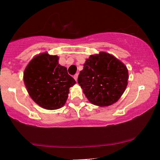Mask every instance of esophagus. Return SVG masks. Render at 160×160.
Instances as JSON below:
<instances>
[{"mask_svg":"<svg viewBox=\"0 0 160 160\" xmlns=\"http://www.w3.org/2000/svg\"><path fill=\"white\" fill-rule=\"evenodd\" d=\"M78 73H76V74H75V75L73 76L74 79H75L76 81H77V80H78Z\"/></svg>","mask_w":160,"mask_h":160,"instance_id":"34e87169","label":"esophagus"}]
</instances>
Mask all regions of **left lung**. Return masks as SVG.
<instances>
[{"label": "left lung", "mask_w": 160, "mask_h": 160, "mask_svg": "<svg viewBox=\"0 0 160 160\" xmlns=\"http://www.w3.org/2000/svg\"><path fill=\"white\" fill-rule=\"evenodd\" d=\"M127 67L106 52L91 55L80 71L78 83L92 103L108 106L119 99L128 80Z\"/></svg>", "instance_id": "1"}]
</instances>
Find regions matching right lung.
Segmentation results:
<instances>
[{
  "label": "right lung",
  "mask_w": 160,
  "mask_h": 160,
  "mask_svg": "<svg viewBox=\"0 0 160 160\" xmlns=\"http://www.w3.org/2000/svg\"><path fill=\"white\" fill-rule=\"evenodd\" d=\"M58 59L47 53L38 54L24 72V82L30 96L38 106L48 110L64 106L69 88L76 84L66 68L59 64Z\"/></svg>",
  "instance_id": "add662e5"
}]
</instances>
